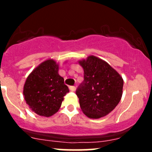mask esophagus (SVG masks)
Masks as SVG:
<instances>
[{"instance_id": "1", "label": "esophagus", "mask_w": 152, "mask_h": 152, "mask_svg": "<svg viewBox=\"0 0 152 152\" xmlns=\"http://www.w3.org/2000/svg\"><path fill=\"white\" fill-rule=\"evenodd\" d=\"M69 89H70V91L72 92H75L76 91V87L75 86H70V87H69Z\"/></svg>"}]
</instances>
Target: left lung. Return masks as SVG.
I'll return each mask as SVG.
<instances>
[{
  "label": "left lung",
  "instance_id": "8db88e82",
  "mask_svg": "<svg viewBox=\"0 0 152 152\" xmlns=\"http://www.w3.org/2000/svg\"><path fill=\"white\" fill-rule=\"evenodd\" d=\"M84 70V82L76 93L87 117H104L118 104L123 94L122 76L103 59L90 55L79 60Z\"/></svg>",
  "mask_w": 152,
  "mask_h": 152
}]
</instances>
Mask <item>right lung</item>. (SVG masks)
<instances>
[{
  "label": "right lung",
  "mask_w": 152,
  "mask_h": 152,
  "mask_svg": "<svg viewBox=\"0 0 152 152\" xmlns=\"http://www.w3.org/2000/svg\"><path fill=\"white\" fill-rule=\"evenodd\" d=\"M69 89L59 74V63L48 59L35 67L23 86L26 102L38 115L50 117L59 111Z\"/></svg>",
  "instance_id": "1"
}]
</instances>
